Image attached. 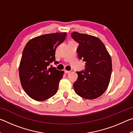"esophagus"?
I'll return each mask as SVG.
<instances>
[{"mask_svg": "<svg viewBox=\"0 0 133 133\" xmlns=\"http://www.w3.org/2000/svg\"><path fill=\"white\" fill-rule=\"evenodd\" d=\"M64 72H65V73H70V71L66 70H64Z\"/></svg>", "mask_w": 133, "mask_h": 133, "instance_id": "esophagus-1", "label": "esophagus"}]
</instances>
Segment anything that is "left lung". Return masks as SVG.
<instances>
[{
    "mask_svg": "<svg viewBox=\"0 0 133 133\" xmlns=\"http://www.w3.org/2000/svg\"><path fill=\"white\" fill-rule=\"evenodd\" d=\"M71 37L79 43L78 57L85 62L84 70L77 72L78 78L73 84L75 91L85 99L98 98L109 86L112 71L111 56L98 37L77 31H73Z\"/></svg>",
    "mask_w": 133,
    "mask_h": 133,
    "instance_id": "8db88e82",
    "label": "left lung"
}]
</instances>
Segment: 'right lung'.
<instances>
[{
    "mask_svg": "<svg viewBox=\"0 0 133 133\" xmlns=\"http://www.w3.org/2000/svg\"><path fill=\"white\" fill-rule=\"evenodd\" d=\"M66 35L65 32L41 35L29 40L24 47L19 65L20 80L24 91L35 100H46L57 93L64 71L49 66L57 62L56 49Z\"/></svg>",
    "mask_w": 133,
    "mask_h": 133,
    "instance_id": "1",
    "label": "right lung"
}]
</instances>
